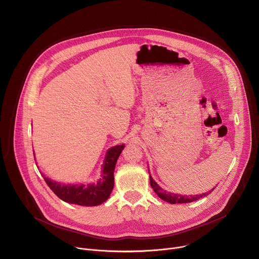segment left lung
<instances>
[{
  "label": "left lung",
  "mask_w": 259,
  "mask_h": 259,
  "mask_svg": "<svg viewBox=\"0 0 259 259\" xmlns=\"http://www.w3.org/2000/svg\"><path fill=\"white\" fill-rule=\"evenodd\" d=\"M150 182H151V187L153 188L154 192L164 201L170 203V204H182V203H190V202H194L197 201L203 197L208 196L211 191L209 193L206 194H202V195H196V196H181V195H176V194H172V193H168L166 191H164L162 188L159 187V184H157V182L153 179V177L150 174ZM213 191V189H212Z\"/></svg>",
  "instance_id": "obj_1"
}]
</instances>
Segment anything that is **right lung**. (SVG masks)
Here are the masks:
<instances>
[{
    "label": "right lung",
    "mask_w": 259,
    "mask_h": 259,
    "mask_svg": "<svg viewBox=\"0 0 259 259\" xmlns=\"http://www.w3.org/2000/svg\"><path fill=\"white\" fill-rule=\"evenodd\" d=\"M125 147L124 144L116 145L106 153L101 178L87 186H63L56 181L44 177L48 187L62 201L81 206H97L106 201L114 189V171L117 160Z\"/></svg>",
    "instance_id": "1"
}]
</instances>
